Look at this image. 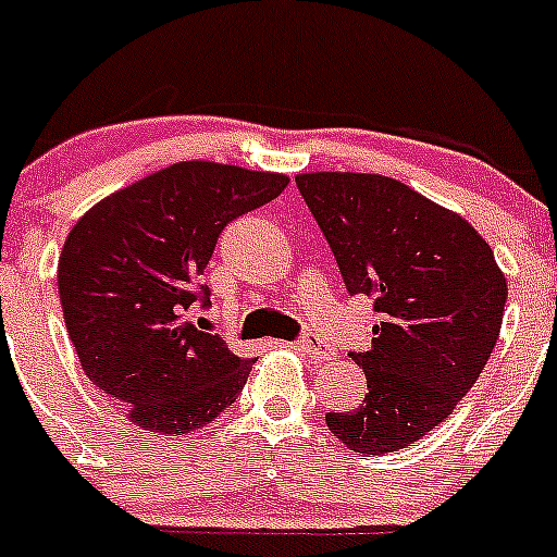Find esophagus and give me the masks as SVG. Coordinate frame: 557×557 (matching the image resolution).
<instances>
[{
	"mask_svg": "<svg viewBox=\"0 0 557 557\" xmlns=\"http://www.w3.org/2000/svg\"><path fill=\"white\" fill-rule=\"evenodd\" d=\"M294 350H299L301 356H305L307 361H312V363L331 361V352L325 350V347L320 345V342L314 339V336H301V339L294 345Z\"/></svg>",
	"mask_w": 557,
	"mask_h": 557,
	"instance_id": "1",
	"label": "esophagus"
}]
</instances>
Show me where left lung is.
Masks as SVG:
<instances>
[{
	"mask_svg": "<svg viewBox=\"0 0 557 557\" xmlns=\"http://www.w3.org/2000/svg\"><path fill=\"white\" fill-rule=\"evenodd\" d=\"M350 294L374 299L372 350L350 352L367 398L329 412L356 453L414 445L445 423L485 369L507 305V277L466 218L383 174L296 177Z\"/></svg>",
	"mask_w": 557,
	"mask_h": 557,
	"instance_id": "8db88e82",
	"label": "left lung"
}]
</instances>
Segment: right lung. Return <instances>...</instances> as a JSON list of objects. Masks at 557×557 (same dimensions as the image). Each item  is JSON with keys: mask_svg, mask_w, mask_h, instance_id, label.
I'll list each match as a JSON object with an SVG mask.
<instances>
[{"mask_svg": "<svg viewBox=\"0 0 557 557\" xmlns=\"http://www.w3.org/2000/svg\"><path fill=\"white\" fill-rule=\"evenodd\" d=\"M288 174L180 161L94 205L66 234L59 299L83 372L153 434L201 429L247 383L256 358L194 323L218 237L277 199Z\"/></svg>", "mask_w": 557, "mask_h": 557, "instance_id": "add662e5", "label": "right lung"}]
</instances>
